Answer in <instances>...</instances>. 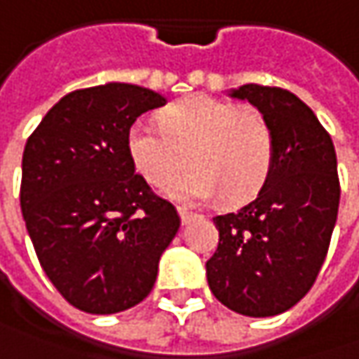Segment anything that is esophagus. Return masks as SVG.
I'll use <instances>...</instances> for the list:
<instances>
[{
    "instance_id": "esophagus-1",
    "label": "esophagus",
    "mask_w": 359,
    "mask_h": 359,
    "mask_svg": "<svg viewBox=\"0 0 359 359\" xmlns=\"http://www.w3.org/2000/svg\"><path fill=\"white\" fill-rule=\"evenodd\" d=\"M177 212H180V218H182V222H184V224H188L190 220H194V218H198V215H196V212H192V210H188V208H182V206L177 208Z\"/></svg>"
}]
</instances>
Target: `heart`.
<instances>
[{"label": "heart", "instance_id": "1", "mask_svg": "<svg viewBox=\"0 0 359 359\" xmlns=\"http://www.w3.org/2000/svg\"><path fill=\"white\" fill-rule=\"evenodd\" d=\"M130 163L151 186L173 177L190 157L192 169L169 182L163 192L186 204H239L264 188L273 165V135L266 116L194 95L161 112V124L137 120L126 133Z\"/></svg>", "mask_w": 359, "mask_h": 359}]
</instances>
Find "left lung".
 <instances>
[{"mask_svg":"<svg viewBox=\"0 0 359 359\" xmlns=\"http://www.w3.org/2000/svg\"><path fill=\"white\" fill-rule=\"evenodd\" d=\"M266 116L273 165L241 210L215 217L217 253L206 262L212 294L245 317H273L306 294L327 257L339 208L337 157L315 112L282 88L231 90Z\"/></svg>","mask_w":359,"mask_h":359,"instance_id":"1","label":"left lung"}]
</instances>
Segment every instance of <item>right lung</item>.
I'll return each instance as SVG.
<instances>
[{"label": "right lung", "mask_w": 359, "mask_h": 359, "mask_svg": "<svg viewBox=\"0 0 359 359\" xmlns=\"http://www.w3.org/2000/svg\"><path fill=\"white\" fill-rule=\"evenodd\" d=\"M157 91L106 83L67 93L24 147L20 206L48 280L75 309L112 315L153 290L180 217L135 171L126 133L165 106Z\"/></svg>", "instance_id": "1"}]
</instances>
